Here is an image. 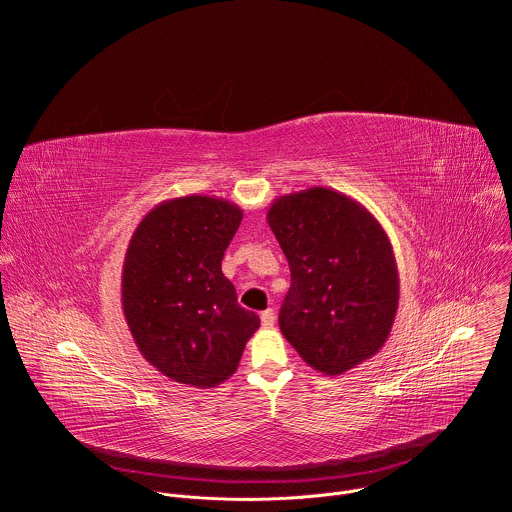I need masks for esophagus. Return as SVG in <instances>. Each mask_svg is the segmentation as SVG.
Instances as JSON below:
<instances>
[{
	"instance_id": "esophagus-1",
	"label": "esophagus",
	"mask_w": 512,
	"mask_h": 512,
	"mask_svg": "<svg viewBox=\"0 0 512 512\" xmlns=\"http://www.w3.org/2000/svg\"><path fill=\"white\" fill-rule=\"evenodd\" d=\"M261 324H263V328H271L275 324V312L271 308L261 312Z\"/></svg>"
}]
</instances>
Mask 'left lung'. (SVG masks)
I'll use <instances>...</instances> for the list:
<instances>
[{
	"label": "left lung",
	"mask_w": 512,
	"mask_h": 512,
	"mask_svg": "<svg viewBox=\"0 0 512 512\" xmlns=\"http://www.w3.org/2000/svg\"><path fill=\"white\" fill-rule=\"evenodd\" d=\"M291 287L279 310L285 340L322 375L336 377L375 356L399 308L391 241L354 198L312 186L267 208Z\"/></svg>",
	"instance_id": "8db88e82"
}]
</instances>
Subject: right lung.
I'll return each instance as SVG.
<instances>
[{"instance_id":"right-lung-1","label":"right lung","mask_w":512,"mask_h":512,"mask_svg":"<svg viewBox=\"0 0 512 512\" xmlns=\"http://www.w3.org/2000/svg\"><path fill=\"white\" fill-rule=\"evenodd\" d=\"M241 221L237 204L190 194L156 204L129 239L123 316L141 356L176 383H225L261 324L221 269Z\"/></svg>"}]
</instances>
